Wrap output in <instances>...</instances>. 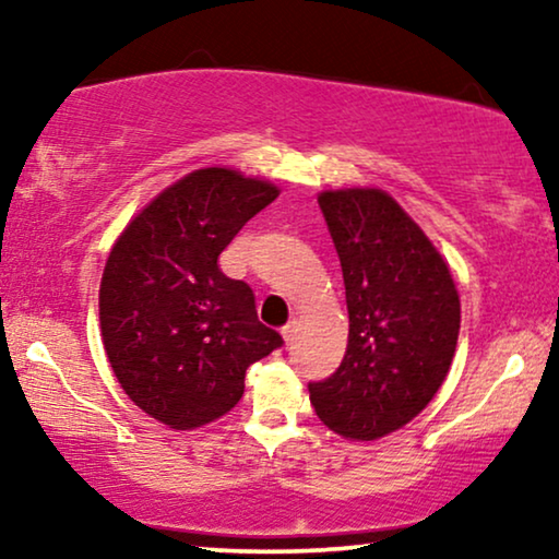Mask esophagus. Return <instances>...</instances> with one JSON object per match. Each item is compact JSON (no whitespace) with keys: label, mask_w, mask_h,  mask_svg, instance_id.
Listing matches in <instances>:
<instances>
[{"label":"esophagus","mask_w":559,"mask_h":559,"mask_svg":"<svg viewBox=\"0 0 559 559\" xmlns=\"http://www.w3.org/2000/svg\"><path fill=\"white\" fill-rule=\"evenodd\" d=\"M282 338H285L287 346L295 341V323H287L285 328H282Z\"/></svg>","instance_id":"obj_1"}]
</instances>
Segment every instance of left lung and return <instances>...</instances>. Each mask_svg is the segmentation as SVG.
Returning <instances> with one entry per match:
<instances>
[{
	"mask_svg": "<svg viewBox=\"0 0 559 559\" xmlns=\"http://www.w3.org/2000/svg\"><path fill=\"white\" fill-rule=\"evenodd\" d=\"M318 205L341 259L348 346L335 373L310 381V402L333 432L377 440L438 394L453 364L461 300L440 251L384 190H325Z\"/></svg>",
	"mask_w": 559,
	"mask_h": 559,
	"instance_id": "8db88e82",
	"label": "left lung"
}]
</instances>
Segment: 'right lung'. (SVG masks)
I'll return each instance as SVG.
<instances>
[{
	"label": "right lung",
	"instance_id": "right-lung-1",
	"mask_svg": "<svg viewBox=\"0 0 559 559\" xmlns=\"http://www.w3.org/2000/svg\"><path fill=\"white\" fill-rule=\"evenodd\" d=\"M280 190L205 167L163 190L106 259L98 316L109 364L136 407L173 430L213 423L243 394V377L280 348L247 282L218 257Z\"/></svg>",
	"mask_w": 559,
	"mask_h": 559
}]
</instances>
